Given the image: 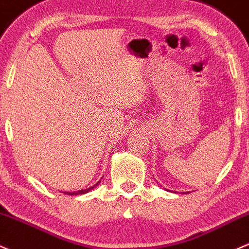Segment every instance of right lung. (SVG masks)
<instances>
[{
    "label": "right lung",
    "instance_id": "obj_1",
    "mask_svg": "<svg viewBox=\"0 0 249 249\" xmlns=\"http://www.w3.org/2000/svg\"><path fill=\"white\" fill-rule=\"evenodd\" d=\"M100 182H101V180H100V181H97V183H95L94 186L89 187V188H87V189H81V191H77V192H72V193H71V192H63V193H64V194H68V195H80V194H86V193H88V192L93 191V189L95 188V187H97V186L100 185Z\"/></svg>",
    "mask_w": 249,
    "mask_h": 249
}]
</instances>
